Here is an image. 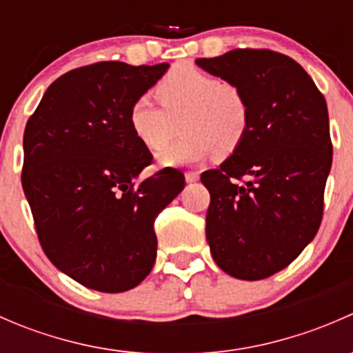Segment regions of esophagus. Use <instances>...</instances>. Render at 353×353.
Here are the masks:
<instances>
[{"label": "esophagus", "instance_id": "1", "mask_svg": "<svg viewBox=\"0 0 353 353\" xmlns=\"http://www.w3.org/2000/svg\"><path fill=\"white\" fill-rule=\"evenodd\" d=\"M184 177H186V183H196L199 179V174L194 172V170H188V172L184 174Z\"/></svg>", "mask_w": 353, "mask_h": 353}]
</instances>
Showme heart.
I'll use <instances>...</instances> for the list:
<instances>
[{
    "label": "heart",
    "mask_w": 353,
    "mask_h": 353,
    "mask_svg": "<svg viewBox=\"0 0 353 353\" xmlns=\"http://www.w3.org/2000/svg\"><path fill=\"white\" fill-rule=\"evenodd\" d=\"M155 97L141 95L130 109V126L140 143L159 152L179 130L183 137L159 155L167 165L193 163L206 157L232 155L244 143L251 123V108L237 83L181 66L155 87Z\"/></svg>",
    "instance_id": "obj_1"
}]
</instances>
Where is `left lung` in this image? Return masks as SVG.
I'll list each match as a JSON object with an SVG mask.
<instances>
[{
  "instance_id": "obj_1",
  "label": "left lung",
  "mask_w": 353,
  "mask_h": 353,
  "mask_svg": "<svg viewBox=\"0 0 353 353\" xmlns=\"http://www.w3.org/2000/svg\"><path fill=\"white\" fill-rule=\"evenodd\" d=\"M196 65L239 85L251 108L244 143L201 174L210 251L230 276L268 279L321 225L333 159L325 95L297 61L270 49H234Z\"/></svg>"
}]
</instances>
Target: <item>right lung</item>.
Segmentation results:
<instances>
[{"label":"right lung","mask_w":353,"mask_h":353,"mask_svg":"<svg viewBox=\"0 0 353 353\" xmlns=\"http://www.w3.org/2000/svg\"><path fill=\"white\" fill-rule=\"evenodd\" d=\"M169 65L101 61L52 81L23 133L22 188L49 261L99 292L130 290L152 272L154 223L184 188L167 167L138 183L150 150L130 109Z\"/></svg>","instance_id":"1"}]
</instances>
